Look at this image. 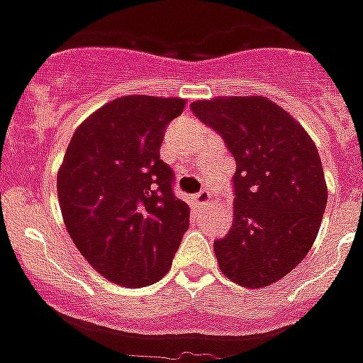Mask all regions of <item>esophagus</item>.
I'll return each instance as SVG.
<instances>
[{
    "label": "esophagus",
    "mask_w": 363,
    "mask_h": 363,
    "mask_svg": "<svg viewBox=\"0 0 363 363\" xmlns=\"http://www.w3.org/2000/svg\"><path fill=\"white\" fill-rule=\"evenodd\" d=\"M211 199V194H209V190H199L198 194H196V196H194V201H196V205H205L207 203V201H209Z\"/></svg>",
    "instance_id": "obj_1"
}]
</instances>
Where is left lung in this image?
Masks as SVG:
<instances>
[{
  "mask_svg": "<svg viewBox=\"0 0 363 363\" xmlns=\"http://www.w3.org/2000/svg\"><path fill=\"white\" fill-rule=\"evenodd\" d=\"M190 107L224 139L238 165L233 224L215 241L222 273L247 288L281 281L311 250L326 209L315 143L267 98H215Z\"/></svg>",
  "mask_w": 363,
  "mask_h": 363,
  "instance_id": "1",
  "label": "left lung"
}]
</instances>
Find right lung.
Listing matches in <instances>:
<instances>
[{
  "instance_id": "obj_1",
  "label": "right lung",
  "mask_w": 363,
  "mask_h": 363,
  "mask_svg": "<svg viewBox=\"0 0 363 363\" xmlns=\"http://www.w3.org/2000/svg\"><path fill=\"white\" fill-rule=\"evenodd\" d=\"M184 99L125 96L88 116L58 173L67 232L94 269L139 288L169 271L190 207L173 194V169L160 160L164 133Z\"/></svg>"
}]
</instances>
